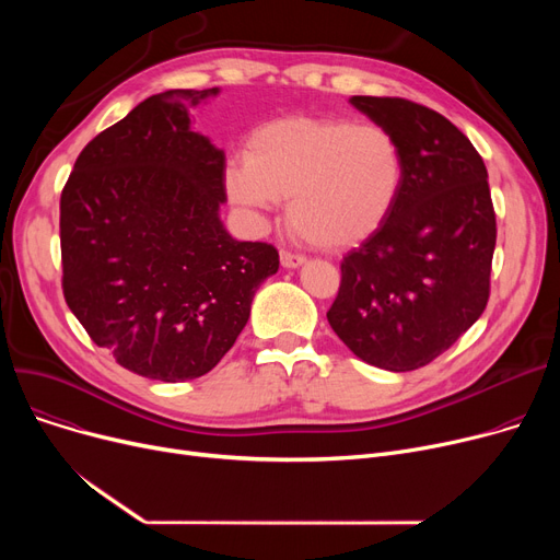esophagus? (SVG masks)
I'll return each mask as SVG.
<instances>
[{
  "instance_id": "esophagus-1",
  "label": "esophagus",
  "mask_w": 560,
  "mask_h": 560,
  "mask_svg": "<svg viewBox=\"0 0 560 560\" xmlns=\"http://www.w3.org/2000/svg\"><path fill=\"white\" fill-rule=\"evenodd\" d=\"M281 265H283V268L285 270H298L300 268V265H304V256H300V254H290V252H281Z\"/></svg>"
}]
</instances>
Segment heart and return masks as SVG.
<instances>
[{
    "mask_svg": "<svg viewBox=\"0 0 560 560\" xmlns=\"http://www.w3.org/2000/svg\"><path fill=\"white\" fill-rule=\"evenodd\" d=\"M406 182L399 140L378 125L292 115L252 131L224 170L229 199L260 220L288 199L292 231L322 249L365 243L388 222Z\"/></svg>",
    "mask_w": 560,
    "mask_h": 560,
    "instance_id": "obj_1",
    "label": "heart"
}]
</instances>
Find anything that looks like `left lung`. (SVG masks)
Masks as SVG:
<instances>
[{
    "instance_id": "8db88e82",
    "label": "left lung",
    "mask_w": 560,
    "mask_h": 560,
    "mask_svg": "<svg viewBox=\"0 0 560 560\" xmlns=\"http://www.w3.org/2000/svg\"><path fill=\"white\" fill-rule=\"evenodd\" d=\"M401 144L406 182L388 222L340 265L331 329L381 370H418L481 317L497 224L488 170L447 117L401 97L349 100Z\"/></svg>"
}]
</instances>
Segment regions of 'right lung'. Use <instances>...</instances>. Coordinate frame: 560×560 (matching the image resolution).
<instances>
[{
	"label": "right lung",
	"instance_id": "right-lung-1",
	"mask_svg": "<svg viewBox=\"0 0 560 560\" xmlns=\"http://www.w3.org/2000/svg\"><path fill=\"white\" fill-rule=\"evenodd\" d=\"M218 93L147 97L83 147L61 195L70 311L122 368L167 384L220 363L279 270L272 245L235 241L220 220L224 152L190 127Z\"/></svg>",
	"mask_w": 560,
	"mask_h": 560
}]
</instances>
